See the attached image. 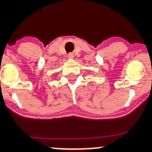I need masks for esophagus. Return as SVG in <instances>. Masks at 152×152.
Returning a JSON list of instances; mask_svg holds the SVG:
<instances>
[{
    "instance_id": "obj_1",
    "label": "esophagus",
    "mask_w": 152,
    "mask_h": 152,
    "mask_svg": "<svg viewBox=\"0 0 152 152\" xmlns=\"http://www.w3.org/2000/svg\"><path fill=\"white\" fill-rule=\"evenodd\" d=\"M67 57H68V58H70V59H73L74 57V55L73 53H69L68 55H67Z\"/></svg>"
}]
</instances>
